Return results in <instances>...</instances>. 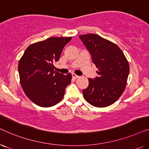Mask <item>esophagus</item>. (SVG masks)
Segmentation results:
<instances>
[{"label":"esophagus","instance_id":"1","mask_svg":"<svg viewBox=\"0 0 149 149\" xmlns=\"http://www.w3.org/2000/svg\"><path fill=\"white\" fill-rule=\"evenodd\" d=\"M72 78H74V79H77V78H79V77L78 75H77L75 74H72Z\"/></svg>","mask_w":149,"mask_h":149}]
</instances>
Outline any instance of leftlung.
Returning a JSON list of instances; mask_svg holds the SVG:
<instances>
[{"mask_svg": "<svg viewBox=\"0 0 149 149\" xmlns=\"http://www.w3.org/2000/svg\"><path fill=\"white\" fill-rule=\"evenodd\" d=\"M98 68V77L89 79L83 89L85 100L95 107H107L115 103L125 90L130 72L128 61L114 42L95 34L79 36Z\"/></svg>", "mask_w": 149, "mask_h": 149, "instance_id": "obj_1", "label": "left lung"}]
</instances>
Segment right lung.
<instances>
[{
  "instance_id": "obj_1",
  "label": "right lung",
  "mask_w": 149,
  "mask_h": 149,
  "mask_svg": "<svg viewBox=\"0 0 149 149\" xmlns=\"http://www.w3.org/2000/svg\"><path fill=\"white\" fill-rule=\"evenodd\" d=\"M72 37H51L28 46L18 64L20 83L36 105L50 107L62 100L72 79L54 70L64 46Z\"/></svg>"
}]
</instances>
